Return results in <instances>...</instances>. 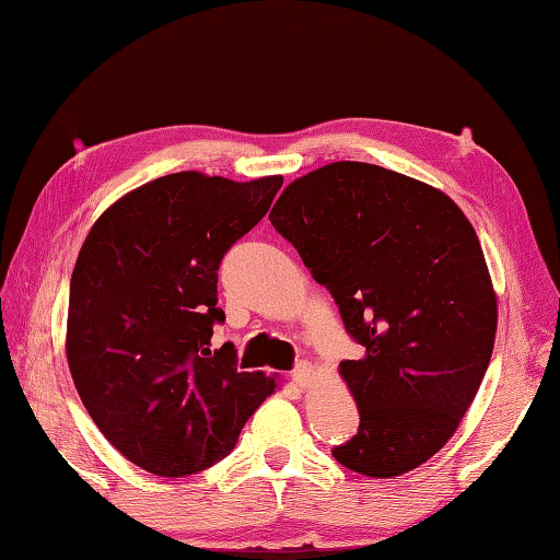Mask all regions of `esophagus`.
Wrapping results in <instances>:
<instances>
[{
    "mask_svg": "<svg viewBox=\"0 0 560 560\" xmlns=\"http://www.w3.org/2000/svg\"><path fill=\"white\" fill-rule=\"evenodd\" d=\"M293 383L295 386H301V388H308L311 383H313V378H315V366L311 364V361H301L299 366L293 369Z\"/></svg>",
    "mask_w": 560,
    "mask_h": 560,
    "instance_id": "1",
    "label": "esophagus"
}]
</instances>
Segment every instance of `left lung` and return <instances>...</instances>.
Here are the masks:
<instances>
[{"instance_id": "1", "label": "left lung", "mask_w": 560, "mask_h": 560, "mask_svg": "<svg viewBox=\"0 0 560 560\" xmlns=\"http://www.w3.org/2000/svg\"><path fill=\"white\" fill-rule=\"evenodd\" d=\"M364 347L339 364L359 430L332 456L393 478L452 440L490 364L498 295L474 225L434 186L332 162L293 179L269 213Z\"/></svg>"}]
</instances>
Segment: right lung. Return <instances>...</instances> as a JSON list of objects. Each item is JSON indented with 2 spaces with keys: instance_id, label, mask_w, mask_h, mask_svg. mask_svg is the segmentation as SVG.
I'll return each mask as SVG.
<instances>
[{
  "instance_id": "1",
  "label": "right lung",
  "mask_w": 560,
  "mask_h": 560,
  "mask_svg": "<svg viewBox=\"0 0 560 560\" xmlns=\"http://www.w3.org/2000/svg\"><path fill=\"white\" fill-rule=\"evenodd\" d=\"M283 177L233 182L177 172L96 218L70 281V374L90 418L128 462L179 478L221 462L277 381L211 349L218 265Z\"/></svg>"
}]
</instances>
